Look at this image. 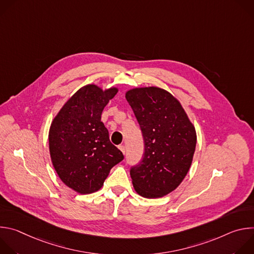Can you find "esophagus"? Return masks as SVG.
I'll list each match as a JSON object with an SVG mask.
<instances>
[{
    "mask_svg": "<svg viewBox=\"0 0 254 254\" xmlns=\"http://www.w3.org/2000/svg\"><path fill=\"white\" fill-rule=\"evenodd\" d=\"M119 149L122 151V153L125 155L126 154V147L125 146H119Z\"/></svg>",
    "mask_w": 254,
    "mask_h": 254,
    "instance_id": "1",
    "label": "esophagus"
}]
</instances>
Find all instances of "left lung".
I'll return each instance as SVG.
<instances>
[{
  "instance_id": "1",
  "label": "left lung",
  "mask_w": 254,
  "mask_h": 254,
  "mask_svg": "<svg viewBox=\"0 0 254 254\" xmlns=\"http://www.w3.org/2000/svg\"><path fill=\"white\" fill-rule=\"evenodd\" d=\"M144 140L142 161L130 169L134 191L141 197L161 198L173 192L192 165L197 134L181 102L157 86L126 92Z\"/></svg>"
}]
</instances>
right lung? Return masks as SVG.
Segmentation results:
<instances>
[{
  "label": "right lung",
  "mask_w": 254,
  "mask_h": 254,
  "mask_svg": "<svg viewBox=\"0 0 254 254\" xmlns=\"http://www.w3.org/2000/svg\"><path fill=\"white\" fill-rule=\"evenodd\" d=\"M119 91L91 83L79 88L52 120L48 140L62 182L79 194L98 191L112 168L124 160L101 122L104 106Z\"/></svg>",
  "instance_id": "1"
}]
</instances>
